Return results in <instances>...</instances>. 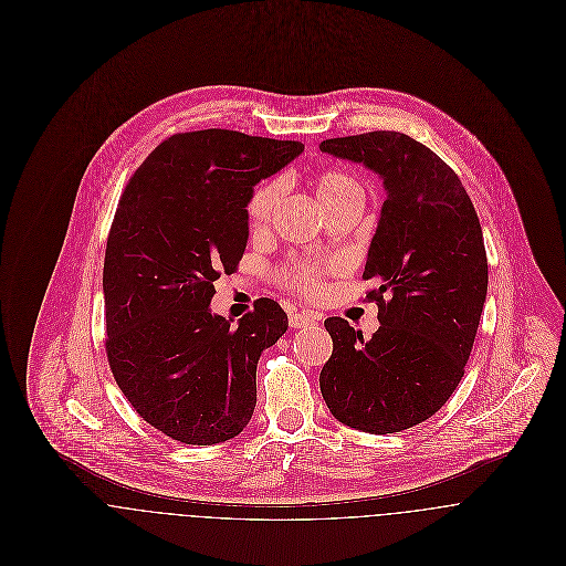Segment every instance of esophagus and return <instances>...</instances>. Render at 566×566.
Segmentation results:
<instances>
[{
  "mask_svg": "<svg viewBox=\"0 0 566 566\" xmlns=\"http://www.w3.org/2000/svg\"><path fill=\"white\" fill-rule=\"evenodd\" d=\"M287 318H290V326H292V328H305V326H310V324H314L318 321L316 314L305 312V310H292V312L287 314Z\"/></svg>",
  "mask_w": 566,
  "mask_h": 566,
  "instance_id": "34e87169",
  "label": "esophagus"
}]
</instances>
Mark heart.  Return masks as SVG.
<instances>
[{
  "label": "heart",
  "instance_id": "obj_1",
  "mask_svg": "<svg viewBox=\"0 0 566 566\" xmlns=\"http://www.w3.org/2000/svg\"><path fill=\"white\" fill-rule=\"evenodd\" d=\"M283 193V185L279 180H270L265 185H261L259 189H254V193L248 200L245 207V216H248V224L259 231L263 227H268L272 213L279 207ZM316 196L323 202L324 209H333L350 198H364V187L359 185L357 178H353L346 171L339 169H331V171H323L316 178ZM287 283L301 292H318L321 281H318V270L310 263L296 265L294 270H290L285 274Z\"/></svg>",
  "mask_w": 566,
  "mask_h": 566
}]
</instances>
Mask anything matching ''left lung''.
<instances>
[{
    "instance_id": "1",
    "label": "left lung",
    "mask_w": 566,
    "mask_h": 566,
    "mask_svg": "<svg viewBox=\"0 0 566 566\" xmlns=\"http://www.w3.org/2000/svg\"><path fill=\"white\" fill-rule=\"evenodd\" d=\"M384 180L386 200L364 279L379 290L370 339L326 318L333 353L321 373L328 411L366 433H395L433 416L464 377L488 292L484 233L458 174L403 133L321 144Z\"/></svg>"
}]
</instances>
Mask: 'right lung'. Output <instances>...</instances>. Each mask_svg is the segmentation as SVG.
Returning a JSON list of instances; mask_svg holds the SVG:
<instances>
[{
	"instance_id": "obj_1",
	"label": "right lung",
	"mask_w": 566,
	"mask_h": 566,
	"mask_svg": "<svg viewBox=\"0 0 566 566\" xmlns=\"http://www.w3.org/2000/svg\"><path fill=\"white\" fill-rule=\"evenodd\" d=\"M303 150L224 128L174 135L117 205L102 276L108 364L137 413L178 442H227L252 418L256 361L287 316L261 298L231 326L211 312L213 283L242 259L254 185Z\"/></svg>"
}]
</instances>
